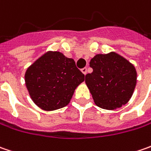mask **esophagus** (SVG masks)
I'll return each mask as SVG.
<instances>
[{
    "label": "esophagus",
    "mask_w": 151,
    "mask_h": 151,
    "mask_svg": "<svg viewBox=\"0 0 151 151\" xmlns=\"http://www.w3.org/2000/svg\"><path fill=\"white\" fill-rule=\"evenodd\" d=\"M81 72L83 73L85 76L87 74V69H86V67H85V68H83V69H81Z\"/></svg>",
    "instance_id": "esophagus-1"
}]
</instances>
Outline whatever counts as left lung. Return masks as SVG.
I'll return each mask as SVG.
<instances>
[{
    "label": "left lung",
    "mask_w": 151,
    "mask_h": 151,
    "mask_svg": "<svg viewBox=\"0 0 151 151\" xmlns=\"http://www.w3.org/2000/svg\"><path fill=\"white\" fill-rule=\"evenodd\" d=\"M93 71L86 75V84L96 106L115 110L128 103L137 82L135 67L115 52L96 55L90 61Z\"/></svg>",
    "instance_id": "obj_1"
}]
</instances>
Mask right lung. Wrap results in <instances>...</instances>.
<instances>
[{
    "instance_id": "add662e5",
    "label": "right lung",
    "mask_w": 151,
    "mask_h": 151,
    "mask_svg": "<svg viewBox=\"0 0 151 151\" xmlns=\"http://www.w3.org/2000/svg\"><path fill=\"white\" fill-rule=\"evenodd\" d=\"M24 77L32 101L43 110L53 111L70 103L85 76L73 59L48 51L27 69Z\"/></svg>"
}]
</instances>
